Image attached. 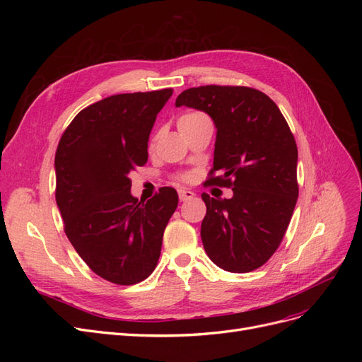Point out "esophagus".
<instances>
[{
	"label": "esophagus",
	"instance_id": "esophagus-1",
	"mask_svg": "<svg viewBox=\"0 0 362 362\" xmlns=\"http://www.w3.org/2000/svg\"><path fill=\"white\" fill-rule=\"evenodd\" d=\"M178 196H180L181 202H185V201H190L192 198H194V193L192 190H187V189H180Z\"/></svg>",
	"mask_w": 362,
	"mask_h": 362
}]
</instances>
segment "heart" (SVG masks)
Segmentation results:
<instances>
[{"instance_id":"obj_1","label":"heart","mask_w":362,"mask_h":362,"mask_svg":"<svg viewBox=\"0 0 362 362\" xmlns=\"http://www.w3.org/2000/svg\"><path fill=\"white\" fill-rule=\"evenodd\" d=\"M202 117H205V115L201 113V112H187V113H184V115H181L180 119H178V128L182 129V128H185V127H189V125L194 124L196 120H199V119H202ZM189 178H190L189 175H182V177H181L182 181H187Z\"/></svg>"}]
</instances>
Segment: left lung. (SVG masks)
<instances>
[{"label":"left lung","instance_id":"1","mask_svg":"<svg viewBox=\"0 0 362 362\" xmlns=\"http://www.w3.org/2000/svg\"><path fill=\"white\" fill-rule=\"evenodd\" d=\"M175 105L211 116L217 136L206 182L234 192L231 199L202 193L206 255L233 273L261 267L279 247L299 196L298 146L286 117L266 93L245 86L192 87Z\"/></svg>","mask_w":362,"mask_h":362}]
</instances>
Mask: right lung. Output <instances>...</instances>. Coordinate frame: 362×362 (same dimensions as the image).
<instances>
[{
    "instance_id": "right-lung-1",
    "label": "right lung",
    "mask_w": 362,
    "mask_h": 362,
    "mask_svg": "<svg viewBox=\"0 0 362 362\" xmlns=\"http://www.w3.org/2000/svg\"><path fill=\"white\" fill-rule=\"evenodd\" d=\"M172 89L120 93L74 117L56 151V201L64 233L98 276L133 286L154 272L177 190L131 196V170L148 161V140Z\"/></svg>"
}]
</instances>
